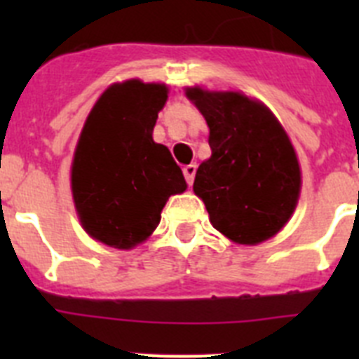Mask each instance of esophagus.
<instances>
[{
	"label": "esophagus",
	"mask_w": 359,
	"mask_h": 359,
	"mask_svg": "<svg viewBox=\"0 0 359 359\" xmlns=\"http://www.w3.org/2000/svg\"><path fill=\"white\" fill-rule=\"evenodd\" d=\"M196 170H198V165L196 163H190V165H185V167H183V176H185L187 185L189 187H192V183H194Z\"/></svg>",
	"instance_id": "esophagus-1"
}]
</instances>
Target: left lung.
<instances>
[{
  "instance_id": "1",
  "label": "left lung",
  "mask_w": 359,
  "mask_h": 359,
  "mask_svg": "<svg viewBox=\"0 0 359 359\" xmlns=\"http://www.w3.org/2000/svg\"><path fill=\"white\" fill-rule=\"evenodd\" d=\"M187 97L210 128L212 156L194 180L210 223L239 244L273 237L300 194V167L282 126L268 107L241 93L189 88Z\"/></svg>"
}]
</instances>
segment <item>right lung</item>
Instances as JSON below:
<instances>
[{
  "label": "right lung",
  "instance_id": "1",
  "mask_svg": "<svg viewBox=\"0 0 359 359\" xmlns=\"http://www.w3.org/2000/svg\"><path fill=\"white\" fill-rule=\"evenodd\" d=\"M167 102L163 84L111 86L86 120L72 165V190L84 230L128 250L160 223L169 196L187 189L182 169L152 129Z\"/></svg>",
  "mask_w": 359,
  "mask_h": 359
}]
</instances>
